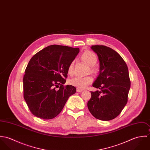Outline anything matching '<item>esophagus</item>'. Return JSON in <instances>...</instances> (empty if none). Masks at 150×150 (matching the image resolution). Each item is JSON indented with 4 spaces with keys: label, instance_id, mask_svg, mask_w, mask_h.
Wrapping results in <instances>:
<instances>
[{
    "label": "esophagus",
    "instance_id": "obj_1",
    "mask_svg": "<svg viewBox=\"0 0 150 150\" xmlns=\"http://www.w3.org/2000/svg\"><path fill=\"white\" fill-rule=\"evenodd\" d=\"M77 92H82L83 91V89H79V88H77Z\"/></svg>",
    "mask_w": 150,
    "mask_h": 150
}]
</instances>
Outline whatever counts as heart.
<instances>
[{"label":"heart","mask_w":150,"mask_h":150,"mask_svg":"<svg viewBox=\"0 0 150 150\" xmlns=\"http://www.w3.org/2000/svg\"><path fill=\"white\" fill-rule=\"evenodd\" d=\"M80 58L83 62L90 66V71L92 72L95 71V69L93 66L95 65L98 61L97 55L92 51H86L84 52ZM74 71V62H71L68 66L67 72L69 75H72ZM93 81V79L91 76L86 77H76L69 80V84L71 86L77 87L79 89H84L91 84Z\"/></svg>","instance_id":"obj_1"}]
</instances>
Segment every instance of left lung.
<instances>
[{"mask_svg": "<svg viewBox=\"0 0 150 150\" xmlns=\"http://www.w3.org/2000/svg\"><path fill=\"white\" fill-rule=\"evenodd\" d=\"M100 63V72L92 86L88 108L92 115L102 121L116 118L128 102L130 81L128 68L121 55L105 45H92Z\"/></svg>", "mask_w": 150, "mask_h": 150, "instance_id": "left-lung-1", "label": "left lung"}]
</instances>
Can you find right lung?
<instances>
[{
  "instance_id": "1",
  "label": "right lung",
  "mask_w": 150,
  "mask_h": 150,
  "mask_svg": "<svg viewBox=\"0 0 150 150\" xmlns=\"http://www.w3.org/2000/svg\"><path fill=\"white\" fill-rule=\"evenodd\" d=\"M79 51V48L51 45L30 59L23 78V98L35 116L43 120L55 118L76 93L74 86L64 84L68 66Z\"/></svg>"
}]
</instances>
